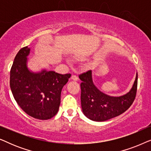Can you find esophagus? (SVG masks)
<instances>
[{
	"label": "esophagus",
	"mask_w": 151,
	"mask_h": 151,
	"mask_svg": "<svg viewBox=\"0 0 151 151\" xmlns=\"http://www.w3.org/2000/svg\"><path fill=\"white\" fill-rule=\"evenodd\" d=\"M78 79V77L76 76H75V75H73V76H71V80H73V81H77Z\"/></svg>",
	"instance_id": "esophagus-1"
}]
</instances>
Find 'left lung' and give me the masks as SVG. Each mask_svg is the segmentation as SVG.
Wrapping results in <instances>:
<instances>
[{
    "label": "left lung",
    "mask_w": 151,
    "mask_h": 151,
    "mask_svg": "<svg viewBox=\"0 0 151 151\" xmlns=\"http://www.w3.org/2000/svg\"><path fill=\"white\" fill-rule=\"evenodd\" d=\"M81 86V107L84 115L91 120L104 122L125 112L135 100L137 86V73L130 91L120 96H111L99 89L92 79L90 70L79 76Z\"/></svg>",
    "instance_id": "8db88e82"
}]
</instances>
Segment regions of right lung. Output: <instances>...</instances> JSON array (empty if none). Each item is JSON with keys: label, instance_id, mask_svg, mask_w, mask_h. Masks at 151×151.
<instances>
[{"label": "right lung", "instance_id": "right-lung-1", "mask_svg": "<svg viewBox=\"0 0 151 151\" xmlns=\"http://www.w3.org/2000/svg\"><path fill=\"white\" fill-rule=\"evenodd\" d=\"M30 51L27 46L16 54L10 71V88L16 102L27 114L46 120L57 114L62 89L71 75L46 69L32 71L28 67Z\"/></svg>", "mask_w": 151, "mask_h": 151}]
</instances>
